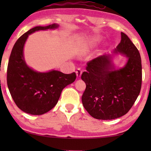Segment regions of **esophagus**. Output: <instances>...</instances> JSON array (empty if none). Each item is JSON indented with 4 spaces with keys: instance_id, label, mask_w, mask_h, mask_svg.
<instances>
[{
    "instance_id": "1",
    "label": "esophagus",
    "mask_w": 151,
    "mask_h": 151,
    "mask_svg": "<svg viewBox=\"0 0 151 151\" xmlns=\"http://www.w3.org/2000/svg\"><path fill=\"white\" fill-rule=\"evenodd\" d=\"M76 76H77V77L78 78H80V76H81L82 73V71L80 69H78L77 70H76Z\"/></svg>"
}]
</instances>
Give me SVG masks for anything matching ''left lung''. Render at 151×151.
<instances>
[{"label": "left lung", "instance_id": "left-lung-1", "mask_svg": "<svg viewBox=\"0 0 151 151\" xmlns=\"http://www.w3.org/2000/svg\"><path fill=\"white\" fill-rule=\"evenodd\" d=\"M113 53L127 58L124 67L115 69L111 55H100L88 62L81 76L86 84L82 104L96 119H113L127 114L141 90V57L124 33L121 32V41Z\"/></svg>", "mask_w": 151, "mask_h": 151}]
</instances>
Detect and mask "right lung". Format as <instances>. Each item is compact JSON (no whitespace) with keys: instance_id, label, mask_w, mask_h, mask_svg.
<instances>
[{"instance_id":"1","label":"right lung","mask_w":151,"mask_h":151,"mask_svg":"<svg viewBox=\"0 0 151 151\" xmlns=\"http://www.w3.org/2000/svg\"><path fill=\"white\" fill-rule=\"evenodd\" d=\"M58 24L37 26L20 37L14 44L7 71V82L10 94L20 110L31 115H42L58 103L65 87L73 83L75 72L65 74L56 70L38 72L28 67L24 59V45L29 35L40 30L53 29Z\"/></svg>"}]
</instances>
